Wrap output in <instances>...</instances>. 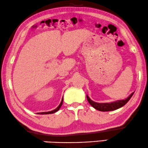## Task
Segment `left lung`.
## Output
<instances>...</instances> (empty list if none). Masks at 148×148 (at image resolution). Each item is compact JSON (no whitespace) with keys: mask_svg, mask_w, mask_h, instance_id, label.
<instances>
[{"mask_svg":"<svg viewBox=\"0 0 148 148\" xmlns=\"http://www.w3.org/2000/svg\"><path fill=\"white\" fill-rule=\"evenodd\" d=\"M134 92H132L128 97L126 99H122V100H117V101L111 102V103H97L91 100L88 95H86V98L88 100V103L90 105L95 108V109L98 110L100 111H115L119 108L122 107L124 106L127 102L130 101L131 98L134 94Z\"/></svg>","mask_w":148,"mask_h":148,"instance_id":"obj_1","label":"left lung"}]
</instances>
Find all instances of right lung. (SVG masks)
Masks as SVG:
<instances>
[{"mask_svg": "<svg viewBox=\"0 0 148 148\" xmlns=\"http://www.w3.org/2000/svg\"><path fill=\"white\" fill-rule=\"evenodd\" d=\"M62 103H63V98H62V101H61V103H60V104L59 105V106L56 108V109H55L54 110H52V111H48V112H41V113H38V114H40V115H46V114H51V113H56V112H57L58 110H59L60 109V107H62Z\"/></svg>", "mask_w": 148, "mask_h": 148, "instance_id": "add662e5", "label": "right lung"}]
</instances>
